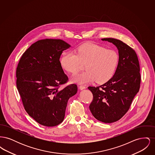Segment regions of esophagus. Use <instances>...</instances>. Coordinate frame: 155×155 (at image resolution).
<instances>
[{
    "label": "esophagus",
    "mask_w": 155,
    "mask_h": 155,
    "mask_svg": "<svg viewBox=\"0 0 155 155\" xmlns=\"http://www.w3.org/2000/svg\"><path fill=\"white\" fill-rule=\"evenodd\" d=\"M79 88H80V89L81 90H82V89H84L86 88V87L84 86V85H80V86L79 87Z\"/></svg>",
    "instance_id": "34e87169"
}]
</instances>
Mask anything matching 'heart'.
Wrapping results in <instances>:
<instances>
[{
  "mask_svg": "<svg viewBox=\"0 0 155 155\" xmlns=\"http://www.w3.org/2000/svg\"><path fill=\"white\" fill-rule=\"evenodd\" d=\"M75 53L63 54L61 65L68 73H78L85 64L84 72L75 75L73 80L79 83L95 80L102 84L109 80L114 74L119 63V55L114 49L92 43H85L76 49Z\"/></svg>",
  "mask_w": 155,
  "mask_h": 155,
  "instance_id": "b5f03b06",
  "label": "heart"
}]
</instances>
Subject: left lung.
<instances>
[{"label": "left lung", "instance_id": "8db88e82", "mask_svg": "<svg viewBox=\"0 0 155 155\" xmlns=\"http://www.w3.org/2000/svg\"><path fill=\"white\" fill-rule=\"evenodd\" d=\"M118 49L119 63L114 75L99 87H88L93 94L89 105L92 115L104 123L118 121L129 110L140 88V67L136 52L120 40L103 38Z\"/></svg>", "mask_w": 155, "mask_h": 155}]
</instances>
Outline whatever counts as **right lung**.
Masks as SVG:
<instances>
[{
  "instance_id": "add662e5",
  "label": "right lung",
  "mask_w": 155,
  "mask_h": 155,
  "mask_svg": "<svg viewBox=\"0 0 155 155\" xmlns=\"http://www.w3.org/2000/svg\"><path fill=\"white\" fill-rule=\"evenodd\" d=\"M70 45L61 39H45L31 45L23 53L16 69V85L27 113L46 127L64 120L67 102L77 92L76 84L60 90L68 81L60 61Z\"/></svg>"
}]
</instances>
